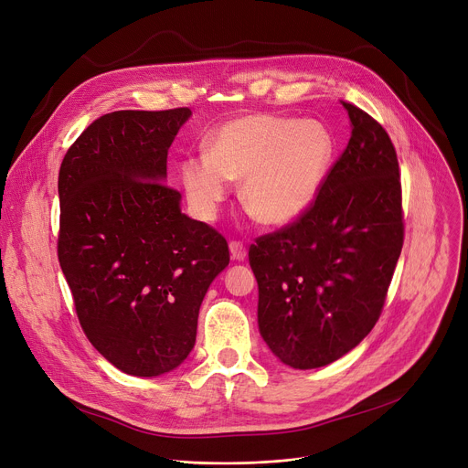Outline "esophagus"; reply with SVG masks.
I'll use <instances>...</instances> for the list:
<instances>
[{
	"mask_svg": "<svg viewBox=\"0 0 468 468\" xmlns=\"http://www.w3.org/2000/svg\"><path fill=\"white\" fill-rule=\"evenodd\" d=\"M229 251H231L233 261H244L246 260V246L240 240H231L229 242Z\"/></svg>",
	"mask_w": 468,
	"mask_h": 468,
	"instance_id": "esophagus-1",
	"label": "esophagus"
}]
</instances>
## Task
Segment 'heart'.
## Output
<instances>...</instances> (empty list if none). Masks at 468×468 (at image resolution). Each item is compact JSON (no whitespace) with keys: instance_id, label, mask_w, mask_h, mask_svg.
<instances>
[{"instance_id":"obj_1","label":"heart","mask_w":468,"mask_h":468,"mask_svg":"<svg viewBox=\"0 0 468 468\" xmlns=\"http://www.w3.org/2000/svg\"><path fill=\"white\" fill-rule=\"evenodd\" d=\"M332 138L317 121L250 113L222 122L205 140V154L179 164L192 210L215 220L228 197V181H240L244 208L265 226L301 218L321 186Z\"/></svg>"}]
</instances>
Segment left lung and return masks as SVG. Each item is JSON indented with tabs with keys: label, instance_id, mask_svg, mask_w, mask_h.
I'll return each instance as SVG.
<instances>
[{
	"label": "left lung",
	"instance_id": "8db88e82",
	"mask_svg": "<svg viewBox=\"0 0 468 468\" xmlns=\"http://www.w3.org/2000/svg\"><path fill=\"white\" fill-rule=\"evenodd\" d=\"M351 140L301 218L256 239L248 260L260 287L258 324L294 369L326 366L375 326L403 248L394 144L364 110L342 102Z\"/></svg>",
	"mask_w": 468,
	"mask_h": 468
}]
</instances>
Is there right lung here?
<instances>
[{
  "label": "right lung",
  "instance_id": "add662e5",
  "mask_svg": "<svg viewBox=\"0 0 468 468\" xmlns=\"http://www.w3.org/2000/svg\"><path fill=\"white\" fill-rule=\"evenodd\" d=\"M188 108L121 110L67 151L58 258L78 321L117 369L158 377L196 344L203 296L228 265V240L181 212L165 185L167 149Z\"/></svg>",
  "mask_w": 468,
  "mask_h": 468
}]
</instances>
